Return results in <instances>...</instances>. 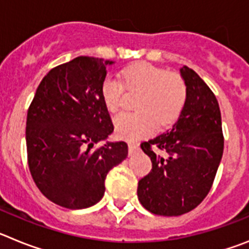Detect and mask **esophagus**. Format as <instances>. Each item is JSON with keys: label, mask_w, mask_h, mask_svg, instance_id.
Instances as JSON below:
<instances>
[{"label": "esophagus", "mask_w": 249, "mask_h": 249, "mask_svg": "<svg viewBox=\"0 0 249 249\" xmlns=\"http://www.w3.org/2000/svg\"><path fill=\"white\" fill-rule=\"evenodd\" d=\"M140 151V144L138 143H133V142H129L128 143V153L129 156L136 155L137 152Z\"/></svg>", "instance_id": "obj_1"}]
</instances>
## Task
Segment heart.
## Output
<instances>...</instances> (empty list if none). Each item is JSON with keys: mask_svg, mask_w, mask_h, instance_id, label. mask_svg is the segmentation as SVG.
Returning <instances> with one entry per match:
<instances>
[{"mask_svg": "<svg viewBox=\"0 0 249 249\" xmlns=\"http://www.w3.org/2000/svg\"><path fill=\"white\" fill-rule=\"evenodd\" d=\"M141 92L136 102L138 112L118 113L113 120L116 135L137 141L152 135L156 124L167 127L181 114L187 100V87L178 74L148 62L132 65L123 72V83L112 76L101 83V97L109 112L122 105L123 89Z\"/></svg>", "mask_w": 249, "mask_h": 249, "instance_id": "heart-1", "label": "heart"}]
</instances>
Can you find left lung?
Returning <instances> with one entry per match:
<instances>
[{"instance_id":"1","label":"left lung","mask_w":249,"mask_h":249,"mask_svg":"<svg viewBox=\"0 0 249 249\" xmlns=\"http://www.w3.org/2000/svg\"><path fill=\"white\" fill-rule=\"evenodd\" d=\"M179 72L187 100L177 122L141 144L152 169L138 182L137 196L147 211L158 215H181L198 206L210 192L223 155L218 101L193 70L183 66Z\"/></svg>"}]
</instances>
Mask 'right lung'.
Segmentation results:
<instances>
[{
    "label": "right lung",
    "mask_w": 249,
    "mask_h": 249,
    "mask_svg": "<svg viewBox=\"0 0 249 249\" xmlns=\"http://www.w3.org/2000/svg\"><path fill=\"white\" fill-rule=\"evenodd\" d=\"M113 61L80 56L52 68L39 83L27 112L28 167L46 198L82 210L105 195L107 173L128 155L126 142H106L113 132L101 97L106 67Z\"/></svg>",
    "instance_id": "1"
}]
</instances>
